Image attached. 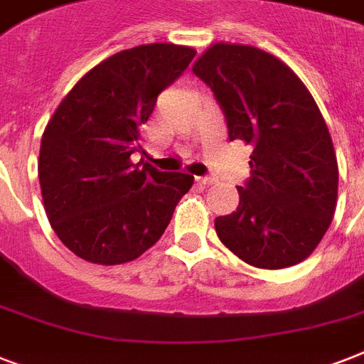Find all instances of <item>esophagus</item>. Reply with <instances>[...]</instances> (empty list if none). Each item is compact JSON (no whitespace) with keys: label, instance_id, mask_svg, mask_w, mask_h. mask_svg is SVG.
Wrapping results in <instances>:
<instances>
[{"label":"esophagus","instance_id":"esophagus-1","mask_svg":"<svg viewBox=\"0 0 364 364\" xmlns=\"http://www.w3.org/2000/svg\"><path fill=\"white\" fill-rule=\"evenodd\" d=\"M196 181L200 183V185H211V183L217 181L215 176H200L196 177Z\"/></svg>","mask_w":364,"mask_h":364}]
</instances>
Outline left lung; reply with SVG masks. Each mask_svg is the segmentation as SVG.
<instances>
[{
	"instance_id": "obj_1",
	"label": "left lung",
	"mask_w": 364,
	"mask_h": 364,
	"mask_svg": "<svg viewBox=\"0 0 364 364\" xmlns=\"http://www.w3.org/2000/svg\"><path fill=\"white\" fill-rule=\"evenodd\" d=\"M211 88L230 141L253 147L240 204L215 219L217 236L257 268L299 264L331 227L338 164L321 111L304 82L276 56L215 43L193 65Z\"/></svg>"
}]
</instances>
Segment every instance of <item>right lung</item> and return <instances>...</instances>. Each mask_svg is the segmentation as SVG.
I'll list each match as a JSON object with an SVG mask.
<instances>
[{"mask_svg": "<svg viewBox=\"0 0 364 364\" xmlns=\"http://www.w3.org/2000/svg\"><path fill=\"white\" fill-rule=\"evenodd\" d=\"M196 56L171 43L139 45L88 71L41 137L39 183L48 223L65 247L94 264H122L159 242L194 177L132 164L159 94Z\"/></svg>", "mask_w": 364, "mask_h": 364, "instance_id": "obj_1", "label": "right lung"}]
</instances>
